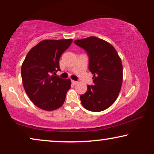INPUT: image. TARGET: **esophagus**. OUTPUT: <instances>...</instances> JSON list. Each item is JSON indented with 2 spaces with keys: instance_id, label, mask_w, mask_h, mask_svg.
<instances>
[{
  "instance_id": "esophagus-1",
  "label": "esophagus",
  "mask_w": 154,
  "mask_h": 154,
  "mask_svg": "<svg viewBox=\"0 0 154 154\" xmlns=\"http://www.w3.org/2000/svg\"><path fill=\"white\" fill-rule=\"evenodd\" d=\"M71 83H72L73 85H75V84L78 83L77 81H71Z\"/></svg>"
}]
</instances>
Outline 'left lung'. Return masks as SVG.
Masks as SVG:
<instances>
[{"instance_id": "8db88e82", "label": "left lung", "mask_w": 154, "mask_h": 154, "mask_svg": "<svg viewBox=\"0 0 154 154\" xmlns=\"http://www.w3.org/2000/svg\"><path fill=\"white\" fill-rule=\"evenodd\" d=\"M87 52L89 70L93 74V85L80 97L81 104L90 111H104L119 96L123 82V65L114 48L104 40L90 36L74 41Z\"/></svg>"}]
</instances>
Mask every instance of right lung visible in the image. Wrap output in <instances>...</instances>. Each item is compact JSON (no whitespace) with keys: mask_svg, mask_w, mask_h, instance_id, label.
Listing matches in <instances>:
<instances>
[{"mask_svg":"<svg viewBox=\"0 0 154 154\" xmlns=\"http://www.w3.org/2000/svg\"><path fill=\"white\" fill-rule=\"evenodd\" d=\"M72 39L44 40L31 48L22 65L25 92L33 104L45 111H53L64 104L71 88L70 79L56 76L60 58Z\"/></svg>","mask_w":154,"mask_h":154,"instance_id":"obj_1","label":"right lung"}]
</instances>
